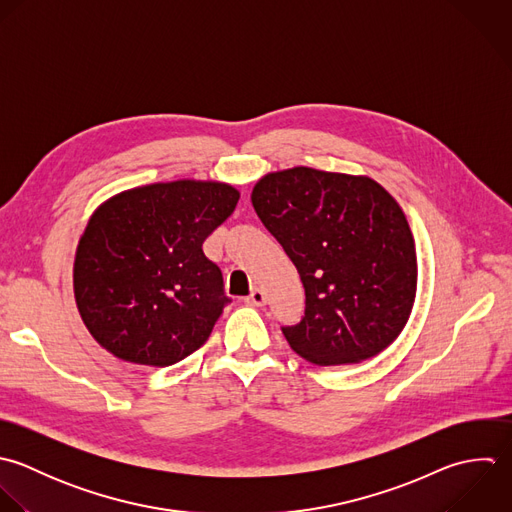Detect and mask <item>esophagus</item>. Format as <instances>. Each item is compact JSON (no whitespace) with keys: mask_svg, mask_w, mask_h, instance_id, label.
I'll return each instance as SVG.
<instances>
[{"mask_svg":"<svg viewBox=\"0 0 512 512\" xmlns=\"http://www.w3.org/2000/svg\"><path fill=\"white\" fill-rule=\"evenodd\" d=\"M265 301H267L265 291H263V289H259V287H255V289L251 291V295L247 297V303H249V305H255V307L265 305Z\"/></svg>","mask_w":512,"mask_h":512,"instance_id":"esophagus-1","label":"esophagus"}]
</instances>
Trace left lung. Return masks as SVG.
Segmentation results:
<instances>
[{"label":"left lung","instance_id":"8db88e82","mask_svg":"<svg viewBox=\"0 0 512 512\" xmlns=\"http://www.w3.org/2000/svg\"><path fill=\"white\" fill-rule=\"evenodd\" d=\"M253 207L305 287V315L283 327L309 363L351 365L385 351L417 295V251L399 203L365 175L293 167L267 173Z\"/></svg>","mask_w":512,"mask_h":512}]
</instances>
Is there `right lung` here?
<instances>
[{"mask_svg": "<svg viewBox=\"0 0 512 512\" xmlns=\"http://www.w3.org/2000/svg\"><path fill=\"white\" fill-rule=\"evenodd\" d=\"M237 201L233 185L179 179L127 189L93 211L75 251L73 293L105 351L169 367L209 339L231 299L201 247Z\"/></svg>", "mask_w": 512, "mask_h": 512, "instance_id": "obj_1", "label": "right lung"}]
</instances>
